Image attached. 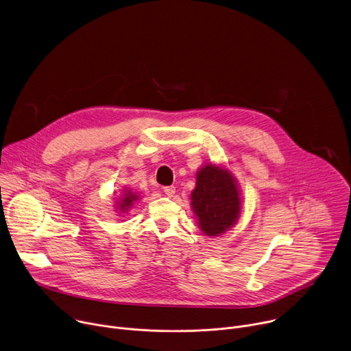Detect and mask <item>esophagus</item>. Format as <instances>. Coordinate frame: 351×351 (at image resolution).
<instances>
[{
    "instance_id": "obj_1",
    "label": "esophagus",
    "mask_w": 351,
    "mask_h": 351,
    "mask_svg": "<svg viewBox=\"0 0 351 351\" xmlns=\"http://www.w3.org/2000/svg\"><path fill=\"white\" fill-rule=\"evenodd\" d=\"M175 191H176L175 186H165V187H164V193H165L168 197H172V195L175 194Z\"/></svg>"
}]
</instances>
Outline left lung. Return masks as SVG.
I'll return each instance as SVG.
<instances>
[{
    "label": "left lung",
    "mask_w": 351,
    "mask_h": 351,
    "mask_svg": "<svg viewBox=\"0 0 351 351\" xmlns=\"http://www.w3.org/2000/svg\"><path fill=\"white\" fill-rule=\"evenodd\" d=\"M190 197L198 226L207 236L225 233L240 215L241 203L236 179L221 167L207 164L199 169Z\"/></svg>",
    "instance_id": "left-lung-1"
}]
</instances>
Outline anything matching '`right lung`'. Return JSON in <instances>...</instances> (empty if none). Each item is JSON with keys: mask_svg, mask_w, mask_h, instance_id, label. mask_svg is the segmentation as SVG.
Wrapping results in <instances>:
<instances>
[{"mask_svg": "<svg viewBox=\"0 0 351 351\" xmlns=\"http://www.w3.org/2000/svg\"><path fill=\"white\" fill-rule=\"evenodd\" d=\"M137 198H138V195L136 193H133L130 190H125L122 197L119 198V202H117V204H118L117 208L122 213H126L133 206V203L136 202Z\"/></svg>", "mask_w": 351, "mask_h": 351, "instance_id": "add662e5", "label": "right lung"}]
</instances>
